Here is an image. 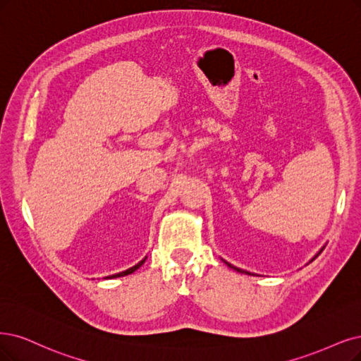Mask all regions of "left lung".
I'll return each mask as SVG.
<instances>
[{
    "mask_svg": "<svg viewBox=\"0 0 361 361\" xmlns=\"http://www.w3.org/2000/svg\"><path fill=\"white\" fill-rule=\"evenodd\" d=\"M323 250H324V247H322V250H319V251H318V252H317V255H315V256H314V257H312V259H311V262H312V260H314V259H315V257H317V256H318V255H319V252H322V251H323ZM221 260H223V259H221ZM223 262H224V263H226V264H228V266H229V268H231V269H233V271H236V272H239V274H245V275H255V274H251V272H248V271H243V269H239V268H236V266H233V264H231V263H229V262H226V260H223Z\"/></svg>",
    "mask_w": 361,
    "mask_h": 361,
    "instance_id": "left-lung-1",
    "label": "left lung"
}]
</instances>
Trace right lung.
Segmentation results:
<instances>
[{
	"instance_id": "obj_1",
	"label": "right lung",
	"mask_w": 361,
	"mask_h": 361,
	"mask_svg": "<svg viewBox=\"0 0 361 361\" xmlns=\"http://www.w3.org/2000/svg\"><path fill=\"white\" fill-rule=\"evenodd\" d=\"M145 259H147V256L141 260V262H138L135 266H132V268H129V269H126V271H123V272H118V274H114V275H110V276H105V279H111V278H118V276H126V275H129V274H132V272H135L138 268H141V266L144 264V262H145Z\"/></svg>"
}]
</instances>
